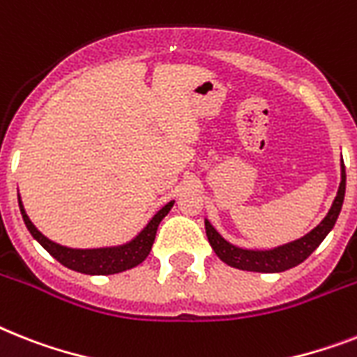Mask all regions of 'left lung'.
Here are the masks:
<instances>
[{"label":"left lung","instance_id":"left-lung-1","mask_svg":"<svg viewBox=\"0 0 357 357\" xmlns=\"http://www.w3.org/2000/svg\"><path fill=\"white\" fill-rule=\"evenodd\" d=\"M341 185H339L337 196H335L332 208L326 214V218L321 222L314 231H310L306 236L289 242L280 248L269 249V251H249V249H240L236 245L225 242L220 236L214 227L205 220V233H207L208 244L213 245L214 253L218 255L220 260L233 266V268L245 269V271H259V273H280L289 268H295L297 264L304 262L310 255L324 240V236L332 231L344 199V185H347V174H344V165H341Z\"/></svg>","mask_w":357,"mask_h":357}]
</instances>
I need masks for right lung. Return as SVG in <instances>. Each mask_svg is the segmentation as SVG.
Segmentation results:
<instances>
[{"mask_svg":"<svg viewBox=\"0 0 357 357\" xmlns=\"http://www.w3.org/2000/svg\"><path fill=\"white\" fill-rule=\"evenodd\" d=\"M172 205L174 202L165 205V207L150 220V224L146 225L132 242H128V244L124 245H119V248L106 249H69L63 248V245L54 244V242L45 238V236L34 227L33 222L29 220V216L25 214V211H23L22 202H20V211H22L23 222L27 225L29 233L33 234L34 238L43 245V249H45L49 255H53L54 259L62 264V266L73 269V271H78V273L86 275H113L135 268V266H139V264L149 257L150 249H152L153 244V238H155V233H158L159 224H161V220L169 214Z\"/></svg>","mask_w":357,"mask_h":357,"instance_id":"obj_1","label":"right lung"}]
</instances>
